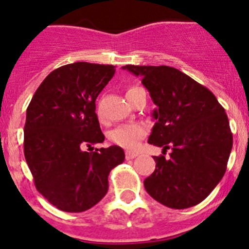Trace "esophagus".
I'll list each match as a JSON object with an SVG mask.
<instances>
[{
    "label": "esophagus",
    "instance_id": "1",
    "mask_svg": "<svg viewBox=\"0 0 249 249\" xmlns=\"http://www.w3.org/2000/svg\"><path fill=\"white\" fill-rule=\"evenodd\" d=\"M135 157H137V154H136V152H126V154H125V158H126L127 160H133Z\"/></svg>",
    "mask_w": 249,
    "mask_h": 249
}]
</instances>
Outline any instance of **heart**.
<instances>
[{
  "instance_id": "obj_1",
  "label": "heart",
  "mask_w": 249,
  "mask_h": 249,
  "mask_svg": "<svg viewBox=\"0 0 249 249\" xmlns=\"http://www.w3.org/2000/svg\"><path fill=\"white\" fill-rule=\"evenodd\" d=\"M137 89V87H132L130 89ZM144 136H145V130L143 126L137 124H126L112 130L108 137L118 146L126 150H135L137 149Z\"/></svg>"
}]
</instances>
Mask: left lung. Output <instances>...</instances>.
<instances>
[{
    "label": "left lung",
    "mask_w": 249,
    "mask_h": 249,
    "mask_svg": "<svg viewBox=\"0 0 249 249\" xmlns=\"http://www.w3.org/2000/svg\"><path fill=\"white\" fill-rule=\"evenodd\" d=\"M156 105L149 143L171 149L170 158L154 157L155 171L144 179L150 196L173 209L196 206L214 190L226 173L233 135L225 108L216 97L169 66H135Z\"/></svg>",
    "instance_id": "left-lung-1"
}]
</instances>
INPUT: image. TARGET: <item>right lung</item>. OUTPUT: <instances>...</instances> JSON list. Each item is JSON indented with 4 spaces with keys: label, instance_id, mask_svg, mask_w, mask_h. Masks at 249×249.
Here are the masks:
<instances>
[{
    "label": "right lung",
    "instance_id": "1",
    "mask_svg": "<svg viewBox=\"0 0 249 249\" xmlns=\"http://www.w3.org/2000/svg\"><path fill=\"white\" fill-rule=\"evenodd\" d=\"M116 67L89 62L65 65L46 76L33 95L24 124V157L35 187L54 207L80 213L95 206L108 190V174L124 162V150L103 143L95 99Z\"/></svg>",
    "mask_w": 249,
    "mask_h": 249
}]
</instances>
